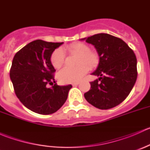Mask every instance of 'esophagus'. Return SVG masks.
Returning a JSON list of instances; mask_svg holds the SVG:
<instances>
[{
  "label": "esophagus",
  "mask_w": 150,
  "mask_h": 150,
  "mask_svg": "<svg viewBox=\"0 0 150 150\" xmlns=\"http://www.w3.org/2000/svg\"><path fill=\"white\" fill-rule=\"evenodd\" d=\"M79 83H80L79 82L73 83H72V86H78V85H79Z\"/></svg>",
  "instance_id": "1"
}]
</instances>
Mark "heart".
Instances as JSON below:
<instances>
[{
  "mask_svg": "<svg viewBox=\"0 0 150 150\" xmlns=\"http://www.w3.org/2000/svg\"><path fill=\"white\" fill-rule=\"evenodd\" d=\"M64 49L71 54L78 55L75 67H65L58 74V78L62 82L75 83L79 81L90 68L95 67L99 62V56L94 51H90L88 46L81 42H75L67 46ZM65 54L62 48L54 50L51 56V62L56 69H59L64 62Z\"/></svg>",
  "mask_w": 150,
  "mask_h": 150,
  "instance_id": "1",
  "label": "heart"
}]
</instances>
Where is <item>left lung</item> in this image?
Wrapping results in <instances>:
<instances>
[{
  "label": "left lung",
  "instance_id": "8db88e82",
  "mask_svg": "<svg viewBox=\"0 0 150 150\" xmlns=\"http://www.w3.org/2000/svg\"><path fill=\"white\" fill-rule=\"evenodd\" d=\"M84 40L94 46L99 55V64L91 73L99 78L90 83L85 98L101 110L116 107L128 96L137 81L136 55L122 39L107 33L81 39Z\"/></svg>",
  "mask_w": 150,
  "mask_h": 150
}]
</instances>
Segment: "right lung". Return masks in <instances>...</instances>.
Listing matches in <instances>:
<instances>
[{
    "label": "right lung",
    "instance_id": "obj_1",
    "mask_svg": "<svg viewBox=\"0 0 150 150\" xmlns=\"http://www.w3.org/2000/svg\"><path fill=\"white\" fill-rule=\"evenodd\" d=\"M64 43L36 40L19 50L12 61L10 78L15 93L25 107L34 112L50 115L57 112L67 99L72 85L54 84L56 71L51 56ZM52 86L47 87V84Z\"/></svg>",
    "mask_w": 150,
    "mask_h": 150
}]
</instances>
